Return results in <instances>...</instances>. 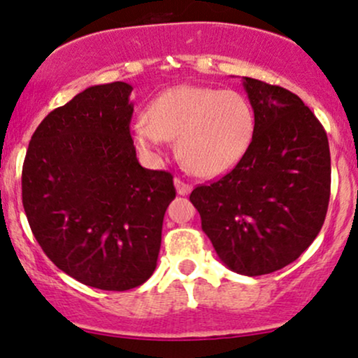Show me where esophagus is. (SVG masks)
Segmentation results:
<instances>
[{"instance_id":"1","label":"esophagus","mask_w":358,"mask_h":358,"mask_svg":"<svg viewBox=\"0 0 358 358\" xmlns=\"http://www.w3.org/2000/svg\"><path fill=\"white\" fill-rule=\"evenodd\" d=\"M175 188L178 195H188L192 190V187L187 182H183L182 178H175Z\"/></svg>"}]
</instances>
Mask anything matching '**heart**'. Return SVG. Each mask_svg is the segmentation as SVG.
<instances>
[{
  "label": "heart",
  "mask_w": 358,
  "mask_h": 358,
  "mask_svg": "<svg viewBox=\"0 0 358 358\" xmlns=\"http://www.w3.org/2000/svg\"><path fill=\"white\" fill-rule=\"evenodd\" d=\"M254 133L249 102L236 90L178 85L158 96L133 122V139L148 155L176 139L180 159L192 173L215 176L244 156Z\"/></svg>",
  "instance_id": "obj_1"
}]
</instances>
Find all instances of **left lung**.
I'll list each match as a JSON object with an SVG mask.
<instances>
[{"mask_svg":"<svg viewBox=\"0 0 358 358\" xmlns=\"http://www.w3.org/2000/svg\"><path fill=\"white\" fill-rule=\"evenodd\" d=\"M252 141L232 171L196 187L190 202L224 266L244 276L282 269L322 229L330 200V148L296 94L242 77Z\"/></svg>","mask_w":358,"mask_h":358,"instance_id":"left-lung-1","label":"left lung"}]
</instances>
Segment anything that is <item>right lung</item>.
Here are the masks:
<instances>
[{
	"label": "right lung",
	"instance_id": "1",
	"mask_svg": "<svg viewBox=\"0 0 358 358\" xmlns=\"http://www.w3.org/2000/svg\"><path fill=\"white\" fill-rule=\"evenodd\" d=\"M126 82L92 85L36 127L22 173L28 224L48 259L82 285L136 287L153 274L173 176L139 165Z\"/></svg>",
	"mask_w": 358,
	"mask_h": 358
}]
</instances>
